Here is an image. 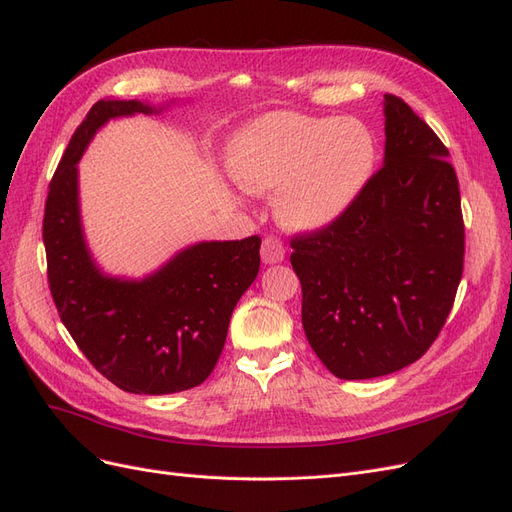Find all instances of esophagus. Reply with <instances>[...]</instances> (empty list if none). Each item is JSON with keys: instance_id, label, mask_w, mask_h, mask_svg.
Returning a JSON list of instances; mask_svg holds the SVG:
<instances>
[{"instance_id": "esophagus-1", "label": "esophagus", "mask_w": 512, "mask_h": 512, "mask_svg": "<svg viewBox=\"0 0 512 512\" xmlns=\"http://www.w3.org/2000/svg\"><path fill=\"white\" fill-rule=\"evenodd\" d=\"M286 256V247L277 237H267L262 241L260 247V258L265 265H275V262H282Z\"/></svg>"}]
</instances>
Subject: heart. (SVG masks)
<instances>
[{"instance_id": "obj_1", "label": "heart", "mask_w": 512, "mask_h": 512, "mask_svg": "<svg viewBox=\"0 0 512 512\" xmlns=\"http://www.w3.org/2000/svg\"><path fill=\"white\" fill-rule=\"evenodd\" d=\"M376 138L352 117L271 113L232 138L230 177L245 192L275 193V215L290 230H320L337 222L376 168Z\"/></svg>"}]
</instances>
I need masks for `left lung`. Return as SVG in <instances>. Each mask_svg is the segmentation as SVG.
<instances>
[{
    "label": "left lung",
    "mask_w": 512,
    "mask_h": 512,
    "mask_svg": "<svg viewBox=\"0 0 512 512\" xmlns=\"http://www.w3.org/2000/svg\"><path fill=\"white\" fill-rule=\"evenodd\" d=\"M384 164L327 228L290 239L301 320L342 380L393 374L429 350L463 273L459 181L448 149L412 108L384 96Z\"/></svg>",
    "instance_id": "1"
}]
</instances>
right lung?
I'll return each instance as SVG.
<instances>
[{
    "label": "right lung",
    "mask_w": 512,
    "mask_h": 512,
    "mask_svg": "<svg viewBox=\"0 0 512 512\" xmlns=\"http://www.w3.org/2000/svg\"><path fill=\"white\" fill-rule=\"evenodd\" d=\"M141 100L106 98L76 128L46 196V273L61 322L100 374L121 391L168 395L203 384L218 363L228 322L260 269V237L185 247L143 280L104 275L91 258L79 211V164L108 119L156 113Z\"/></svg>",
    "instance_id": "obj_1"
}]
</instances>
